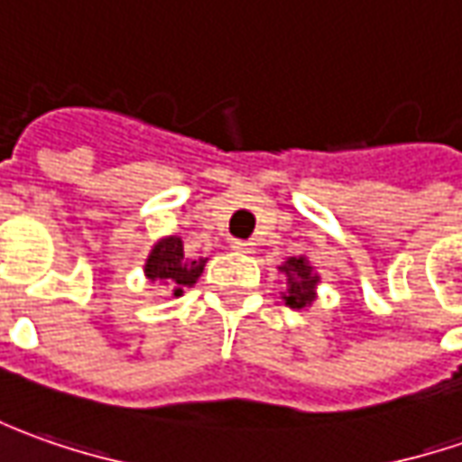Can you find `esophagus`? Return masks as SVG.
I'll return each mask as SVG.
<instances>
[{
	"label": "esophagus",
	"instance_id": "34e87169",
	"mask_svg": "<svg viewBox=\"0 0 462 462\" xmlns=\"http://www.w3.org/2000/svg\"><path fill=\"white\" fill-rule=\"evenodd\" d=\"M230 247L235 250V253H243V255H250V253L255 250V247H253V243H247V240H232Z\"/></svg>",
	"mask_w": 462,
	"mask_h": 462
}]
</instances>
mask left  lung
Wrapping results in <instances>:
<instances>
[{"mask_svg":"<svg viewBox=\"0 0 462 462\" xmlns=\"http://www.w3.org/2000/svg\"><path fill=\"white\" fill-rule=\"evenodd\" d=\"M281 273L286 276V291H283V301L291 307V310H304L310 307L311 301L317 299V283H319V276L314 273V268L310 265V261L304 255H296V258H289L279 268Z\"/></svg>","mask_w":462,"mask_h":462,"instance_id":"obj_1","label":"left lung"}]
</instances>
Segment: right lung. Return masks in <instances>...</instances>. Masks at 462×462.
I'll return each mask as SVG.
<instances>
[{
    "mask_svg": "<svg viewBox=\"0 0 462 462\" xmlns=\"http://www.w3.org/2000/svg\"><path fill=\"white\" fill-rule=\"evenodd\" d=\"M207 265V258H186L181 237L171 235L152 245L145 261V276L173 286V296H181L183 289L194 286Z\"/></svg>",
    "mask_w": 462,
    "mask_h": 462,
    "instance_id": "add662e5",
    "label": "right lung"
}]
</instances>
